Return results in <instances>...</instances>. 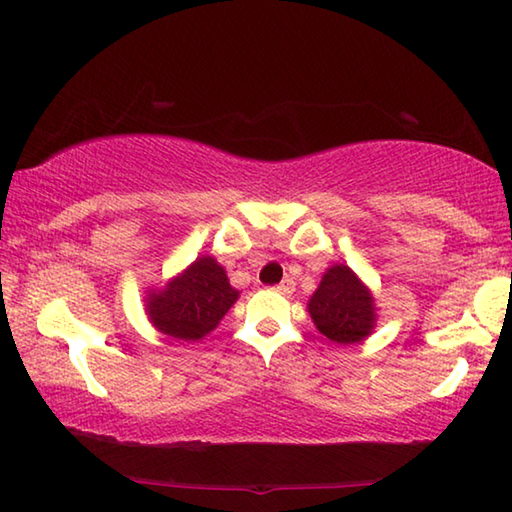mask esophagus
Returning a JSON list of instances; mask_svg holds the SVG:
<instances>
[{
    "label": "esophagus",
    "mask_w": 512,
    "mask_h": 512,
    "mask_svg": "<svg viewBox=\"0 0 512 512\" xmlns=\"http://www.w3.org/2000/svg\"><path fill=\"white\" fill-rule=\"evenodd\" d=\"M276 292L281 294H292L294 292V281L292 279H283L279 285H274Z\"/></svg>",
    "instance_id": "obj_1"
}]
</instances>
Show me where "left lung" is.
Segmentation results:
<instances>
[{
  "instance_id": "left-lung-1",
  "label": "left lung",
  "mask_w": 512,
  "mask_h": 512,
  "mask_svg": "<svg viewBox=\"0 0 512 512\" xmlns=\"http://www.w3.org/2000/svg\"><path fill=\"white\" fill-rule=\"evenodd\" d=\"M308 312L319 333L339 346L362 342L375 326L373 294L348 265L326 270L308 301Z\"/></svg>"
}]
</instances>
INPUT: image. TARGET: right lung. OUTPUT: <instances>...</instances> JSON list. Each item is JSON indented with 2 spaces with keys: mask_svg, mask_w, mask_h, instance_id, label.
I'll list each match as a JSON object with an SVG mask.
<instances>
[{
  "mask_svg": "<svg viewBox=\"0 0 512 512\" xmlns=\"http://www.w3.org/2000/svg\"><path fill=\"white\" fill-rule=\"evenodd\" d=\"M238 301L224 267L200 256L161 290H150L146 312L150 324L179 342H197L211 333Z\"/></svg>",
  "mask_w": 512,
  "mask_h": 512,
  "instance_id": "1",
  "label": "right lung"
}]
</instances>
